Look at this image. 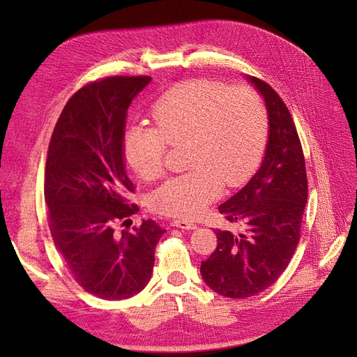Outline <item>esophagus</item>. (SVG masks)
Masks as SVG:
<instances>
[{"label":"esophagus","mask_w":357,"mask_h":357,"mask_svg":"<svg viewBox=\"0 0 357 357\" xmlns=\"http://www.w3.org/2000/svg\"><path fill=\"white\" fill-rule=\"evenodd\" d=\"M172 225L178 227V229H183V230H195L196 229V224L184 221V219H174V221H172Z\"/></svg>","instance_id":"obj_1"}]
</instances>
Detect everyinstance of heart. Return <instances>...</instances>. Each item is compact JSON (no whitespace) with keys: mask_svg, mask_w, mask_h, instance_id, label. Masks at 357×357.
I'll return each mask as SVG.
<instances>
[{"mask_svg":"<svg viewBox=\"0 0 357 357\" xmlns=\"http://www.w3.org/2000/svg\"><path fill=\"white\" fill-rule=\"evenodd\" d=\"M155 128L130 127L124 155L144 181L164 172L167 147L187 142L190 172L167 181L150 206L167 216L192 219L213 202L221 185H239L255 172L267 139V112L252 87L187 79L158 98L151 107Z\"/></svg>","mask_w":357,"mask_h":357,"instance_id":"b5f03b06","label":"heart"}]
</instances>
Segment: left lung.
Listing matches in <instances>:
<instances>
[{"label":"left lung","mask_w":357,"mask_h":357,"mask_svg":"<svg viewBox=\"0 0 357 357\" xmlns=\"http://www.w3.org/2000/svg\"><path fill=\"white\" fill-rule=\"evenodd\" d=\"M248 81L267 105V150L248 184L219 206L242 231L215 230L218 245L201 262L204 282L233 299L264 291L285 271L301 239L308 193L305 158L290 112L267 82L255 77Z\"/></svg>","instance_id":"obj_1"}]
</instances>
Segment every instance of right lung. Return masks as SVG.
I'll list each match as a JSON object with an SVG mask.
<instances>
[{"mask_svg":"<svg viewBox=\"0 0 357 357\" xmlns=\"http://www.w3.org/2000/svg\"><path fill=\"white\" fill-rule=\"evenodd\" d=\"M150 77H107L75 93L53 128L44 199L53 242L73 279L105 301L128 299L149 284L165 230L147 219L116 231L138 206L124 162L128 105Z\"/></svg>","mask_w":357,"mask_h":357,"instance_id":"obj_1","label":"right lung"}]
</instances>
